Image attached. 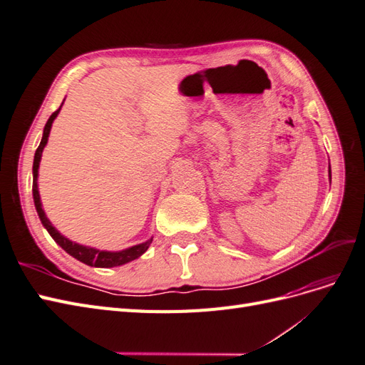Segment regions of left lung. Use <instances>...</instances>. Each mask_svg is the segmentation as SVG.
I'll use <instances>...</instances> for the list:
<instances>
[{
    "instance_id": "left-lung-1",
    "label": "left lung",
    "mask_w": 365,
    "mask_h": 365,
    "mask_svg": "<svg viewBox=\"0 0 365 365\" xmlns=\"http://www.w3.org/2000/svg\"><path fill=\"white\" fill-rule=\"evenodd\" d=\"M329 180H330V165H329Z\"/></svg>"
}]
</instances>
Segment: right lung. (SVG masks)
I'll use <instances>...</instances> for the list:
<instances>
[{"instance_id": "add662e5", "label": "right lung", "mask_w": 365, "mask_h": 365, "mask_svg": "<svg viewBox=\"0 0 365 365\" xmlns=\"http://www.w3.org/2000/svg\"><path fill=\"white\" fill-rule=\"evenodd\" d=\"M65 102V98H63ZM62 102V105H63ZM61 105V108H62ZM61 108L58 111H54L50 118L47 120L46 126H43V132H42V138L39 146L35 152V160H33V201H35V207H36V212L38 216L41 219V222L48 231V235L53 237V240L56 242V244L63 250L67 251L70 256H73L74 259H77L79 262L88 264V267H96V268H113V267H120V264H125L129 263L132 260L138 259L140 256H143L148 251V248L152 244V239H148L146 242H143V244L134 245V247H129L126 250H121V251H106V250H98L94 247H86L82 244H77V242L70 240L68 237H65L63 235H61L58 228L54 227L50 219L47 217L46 212H43L42 208V202H41V196H39V189H38V176H39V163L42 158V150L46 148L47 141H48V135H50V130H51V125L54 118L58 117Z\"/></svg>"}]
</instances>
